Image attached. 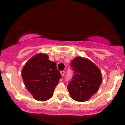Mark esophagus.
I'll return each instance as SVG.
<instances>
[{
  "label": "esophagus",
  "mask_w": 125,
  "mask_h": 125,
  "mask_svg": "<svg viewBox=\"0 0 125 125\" xmlns=\"http://www.w3.org/2000/svg\"><path fill=\"white\" fill-rule=\"evenodd\" d=\"M64 74H65L64 71H61V74L62 76H63L64 75Z\"/></svg>",
  "instance_id": "34e87169"
}]
</instances>
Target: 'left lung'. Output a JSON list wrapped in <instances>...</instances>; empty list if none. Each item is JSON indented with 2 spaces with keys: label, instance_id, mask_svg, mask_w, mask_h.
<instances>
[{
  "label": "left lung",
  "instance_id": "obj_1",
  "mask_svg": "<svg viewBox=\"0 0 125 125\" xmlns=\"http://www.w3.org/2000/svg\"><path fill=\"white\" fill-rule=\"evenodd\" d=\"M71 67L74 71L68 85L71 96L77 101H87L98 91L101 85V71L93 62L81 57H75Z\"/></svg>",
  "mask_w": 125,
  "mask_h": 125
}]
</instances>
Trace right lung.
<instances>
[{"label":"right lung","instance_id":"1","mask_svg":"<svg viewBox=\"0 0 125 125\" xmlns=\"http://www.w3.org/2000/svg\"><path fill=\"white\" fill-rule=\"evenodd\" d=\"M22 77L29 91L38 101H46L53 95L61 78L55 62L48 56L38 54L30 59L22 70Z\"/></svg>","mask_w":125,"mask_h":125}]
</instances>
